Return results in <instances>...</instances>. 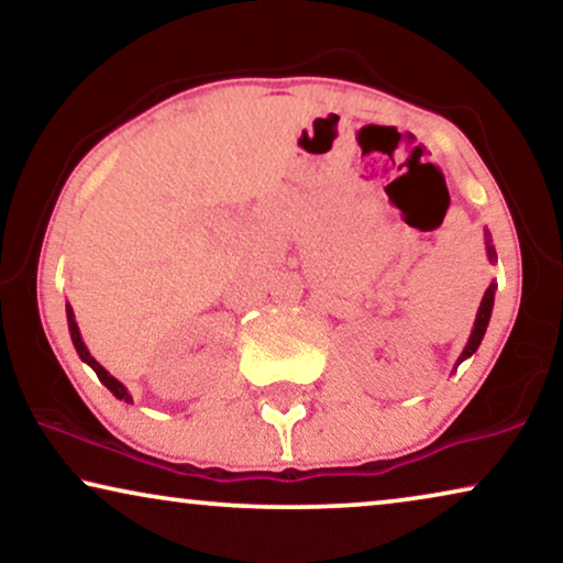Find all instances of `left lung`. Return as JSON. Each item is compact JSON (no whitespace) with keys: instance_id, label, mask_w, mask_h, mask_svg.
<instances>
[{"instance_id":"1","label":"left lung","mask_w":563,"mask_h":563,"mask_svg":"<svg viewBox=\"0 0 563 563\" xmlns=\"http://www.w3.org/2000/svg\"><path fill=\"white\" fill-rule=\"evenodd\" d=\"M484 243H487V258L492 261V264H495V261H497V251H495V245H492V238H489V233L484 235ZM495 291H497V284L492 282L489 287H487V291H484L479 310H476V320H474L472 335H468V341H466V345H464V351H461V356L456 358V368H459L461 361L472 358L474 353H476V349H479L482 338H484V333H487V325H489V318H492V307H495Z\"/></svg>"}]
</instances>
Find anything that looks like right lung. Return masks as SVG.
Segmentation results:
<instances>
[{
    "instance_id": "add662e5",
    "label": "right lung",
    "mask_w": 563,
    "mask_h": 563,
    "mask_svg": "<svg viewBox=\"0 0 563 563\" xmlns=\"http://www.w3.org/2000/svg\"><path fill=\"white\" fill-rule=\"evenodd\" d=\"M66 320H68V333H71L74 349H76V353H79V358L84 361V364H89L91 368H95V374L99 376V382H102L104 387L110 389L114 397L122 399V402H133V397H130V391H128L125 384L114 379V376H112L110 372H107V368H104L102 364H99V361H97L95 356H91L87 345H84V341H81V333H79V325H76V318H74V310H71V305H66Z\"/></svg>"
}]
</instances>
